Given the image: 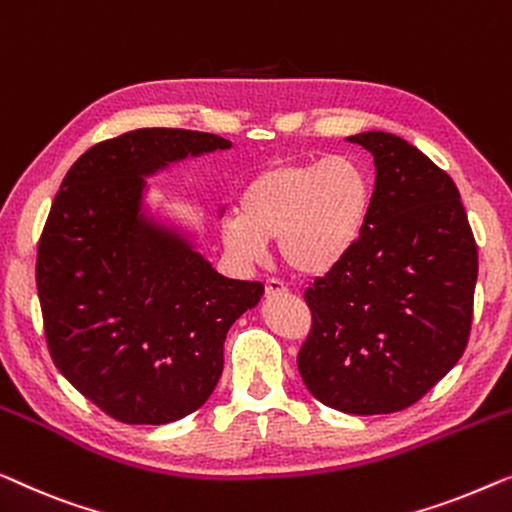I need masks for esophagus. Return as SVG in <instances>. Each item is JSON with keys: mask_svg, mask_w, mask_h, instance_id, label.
Wrapping results in <instances>:
<instances>
[{"mask_svg": "<svg viewBox=\"0 0 512 512\" xmlns=\"http://www.w3.org/2000/svg\"><path fill=\"white\" fill-rule=\"evenodd\" d=\"M264 290H266V297H278V294H287V287L280 283V280H266V285H264Z\"/></svg>", "mask_w": 512, "mask_h": 512, "instance_id": "34e87169", "label": "esophagus"}]
</instances>
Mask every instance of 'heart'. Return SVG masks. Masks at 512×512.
<instances>
[{"label": "heart", "instance_id": "1", "mask_svg": "<svg viewBox=\"0 0 512 512\" xmlns=\"http://www.w3.org/2000/svg\"><path fill=\"white\" fill-rule=\"evenodd\" d=\"M371 201L369 174L352 157L278 162L246 185L241 213L222 220V241L239 262L255 264L278 239L292 271L320 276L362 239Z\"/></svg>", "mask_w": 512, "mask_h": 512}]
</instances>
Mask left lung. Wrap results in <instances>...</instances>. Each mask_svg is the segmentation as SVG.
<instances>
[{
	"mask_svg": "<svg viewBox=\"0 0 512 512\" xmlns=\"http://www.w3.org/2000/svg\"><path fill=\"white\" fill-rule=\"evenodd\" d=\"M376 185L362 239L308 287L313 327L297 364L308 392L352 415L420 401L464 355L478 248L457 185L390 132L348 136Z\"/></svg>",
	"mask_w": 512,
	"mask_h": 512,
	"instance_id": "1",
	"label": "left lung"
}]
</instances>
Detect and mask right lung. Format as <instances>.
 <instances>
[{"instance_id":"1","label":"right lung","mask_w":512,"mask_h":512,"mask_svg":"<svg viewBox=\"0 0 512 512\" xmlns=\"http://www.w3.org/2000/svg\"><path fill=\"white\" fill-rule=\"evenodd\" d=\"M227 148L206 132L136 129L78 157L50 206L37 253L50 357L125 424H169L204 406L229 327L264 294L215 271L192 232L146 204V178Z\"/></svg>"}]
</instances>
